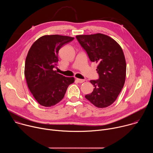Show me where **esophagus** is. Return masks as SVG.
<instances>
[{
    "label": "esophagus",
    "mask_w": 153,
    "mask_h": 153,
    "mask_svg": "<svg viewBox=\"0 0 153 153\" xmlns=\"http://www.w3.org/2000/svg\"><path fill=\"white\" fill-rule=\"evenodd\" d=\"M76 80L79 83H83V82H85L84 79H76Z\"/></svg>",
    "instance_id": "34e87169"
}]
</instances>
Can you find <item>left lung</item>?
<instances>
[{
  "instance_id": "1",
  "label": "left lung",
  "mask_w": 153,
  "mask_h": 153,
  "mask_svg": "<svg viewBox=\"0 0 153 153\" xmlns=\"http://www.w3.org/2000/svg\"><path fill=\"white\" fill-rule=\"evenodd\" d=\"M76 39L90 60L98 63L99 79L90 80L94 88L85 98L97 108L111 105L125 81L126 65L121 47L113 39L101 33L78 35Z\"/></svg>"
}]
</instances>
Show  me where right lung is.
Here are the masks:
<instances>
[{
	"label": "right lung",
	"instance_id": "add662e5",
	"mask_svg": "<svg viewBox=\"0 0 153 153\" xmlns=\"http://www.w3.org/2000/svg\"><path fill=\"white\" fill-rule=\"evenodd\" d=\"M74 39L58 34L43 36L34 42L28 53L25 79L30 92L42 106L50 107L59 103L74 82V77H67L54 70L59 50Z\"/></svg>",
	"mask_w": 153,
	"mask_h": 153
}]
</instances>
